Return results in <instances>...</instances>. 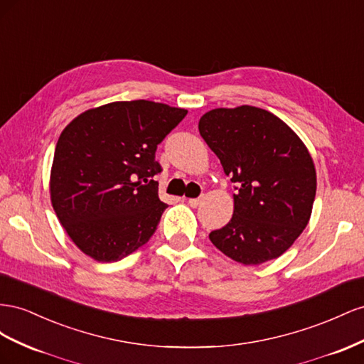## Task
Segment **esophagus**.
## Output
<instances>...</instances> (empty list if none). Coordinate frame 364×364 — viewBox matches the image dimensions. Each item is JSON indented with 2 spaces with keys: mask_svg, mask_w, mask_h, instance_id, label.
Returning a JSON list of instances; mask_svg holds the SVG:
<instances>
[{
  "mask_svg": "<svg viewBox=\"0 0 364 364\" xmlns=\"http://www.w3.org/2000/svg\"><path fill=\"white\" fill-rule=\"evenodd\" d=\"M201 201H203V198L200 196V198H189L188 203H189L191 207H198L201 204Z\"/></svg>",
  "mask_w": 364,
  "mask_h": 364,
  "instance_id": "esophagus-1",
  "label": "esophagus"
}]
</instances>
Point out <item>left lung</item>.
I'll use <instances>...</instances> for the list:
<instances>
[{
	"instance_id": "obj_1",
	"label": "left lung",
	"mask_w": 364,
	"mask_h": 364,
	"mask_svg": "<svg viewBox=\"0 0 364 364\" xmlns=\"http://www.w3.org/2000/svg\"><path fill=\"white\" fill-rule=\"evenodd\" d=\"M204 141L232 176V220L212 244L244 265L285 253L306 227L316 198L314 161L297 134L265 109L216 108L200 119Z\"/></svg>"
}]
</instances>
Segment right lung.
<instances>
[{"label":"right lung","instance_id":"obj_1","mask_svg":"<svg viewBox=\"0 0 364 364\" xmlns=\"http://www.w3.org/2000/svg\"><path fill=\"white\" fill-rule=\"evenodd\" d=\"M188 111L151 100L112 102L73 119L56 143L50 198L80 252L114 262L146 244L166 205L157 144Z\"/></svg>","mask_w":364,"mask_h":364}]
</instances>
